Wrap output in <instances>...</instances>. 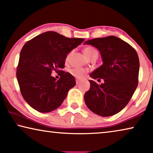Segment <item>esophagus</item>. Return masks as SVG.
Masks as SVG:
<instances>
[{
	"instance_id": "esophagus-1",
	"label": "esophagus",
	"mask_w": 153,
	"mask_h": 153,
	"mask_svg": "<svg viewBox=\"0 0 153 153\" xmlns=\"http://www.w3.org/2000/svg\"><path fill=\"white\" fill-rule=\"evenodd\" d=\"M76 84H77H77H79L81 82V81L79 80V79H76Z\"/></svg>"
}]
</instances>
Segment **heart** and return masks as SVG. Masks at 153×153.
Masks as SVG:
<instances>
[{"label":"heart","instance_id":"heart-1","mask_svg":"<svg viewBox=\"0 0 153 153\" xmlns=\"http://www.w3.org/2000/svg\"><path fill=\"white\" fill-rule=\"evenodd\" d=\"M95 52L96 50H94L93 48L91 47H86L84 48L83 50L84 54L86 56L87 59H89L90 56ZM69 57L70 54L67 55V56L66 58V61H68V60L69 59ZM70 74H71L73 76L76 77V78L81 79L83 78V77L85 76V75L86 74V70L84 69H79V68H75V69H73L70 71Z\"/></svg>","mask_w":153,"mask_h":153}]
</instances>
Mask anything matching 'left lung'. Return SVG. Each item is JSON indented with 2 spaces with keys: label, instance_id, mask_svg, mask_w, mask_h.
Returning a JSON list of instances; mask_svg holds the SVG:
<instances>
[{
  "label": "left lung",
  "instance_id": "left-lung-1",
  "mask_svg": "<svg viewBox=\"0 0 153 153\" xmlns=\"http://www.w3.org/2000/svg\"><path fill=\"white\" fill-rule=\"evenodd\" d=\"M84 44L95 47L103 62L90 76L103 79V83L99 85L89 80L91 87L84 97L86 105L99 116L114 115L127 105L137 86L140 62L136 51L115 36L93 39Z\"/></svg>",
  "mask_w": 153,
  "mask_h": 153
}]
</instances>
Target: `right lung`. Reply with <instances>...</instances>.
I'll return each instance as SVG.
<instances>
[{"mask_svg": "<svg viewBox=\"0 0 153 153\" xmlns=\"http://www.w3.org/2000/svg\"><path fill=\"white\" fill-rule=\"evenodd\" d=\"M84 39L67 38L54 31L40 34L26 42L20 54L16 77L24 100L39 112L56 110L76 86L71 74L61 71L67 54ZM52 71L62 74L56 81Z\"/></svg>", "mask_w": 153, "mask_h": 153, "instance_id": "add662e5", "label": "right lung"}]
</instances>
